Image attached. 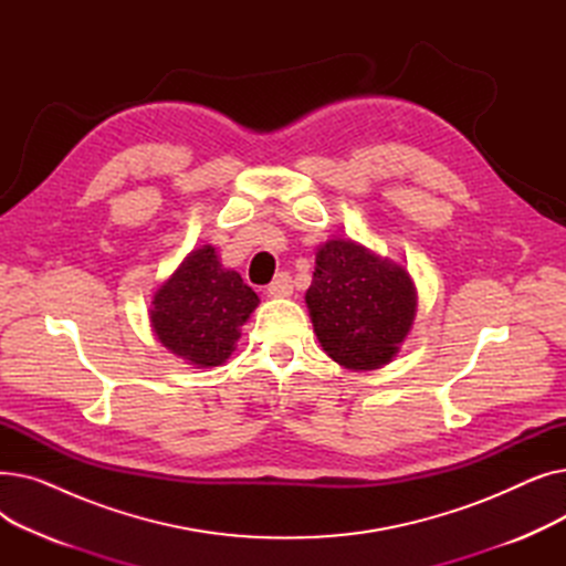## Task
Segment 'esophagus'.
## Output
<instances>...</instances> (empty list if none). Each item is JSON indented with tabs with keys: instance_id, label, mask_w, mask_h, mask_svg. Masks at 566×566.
Masks as SVG:
<instances>
[{
	"instance_id": "34e87169",
	"label": "esophagus",
	"mask_w": 566,
	"mask_h": 566,
	"mask_svg": "<svg viewBox=\"0 0 566 566\" xmlns=\"http://www.w3.org/2000/svg\"><path fill=\"white\" fill-rule=\"evenodd\" d=\"M293 293V280L289 273H280L271 284H268V295L271 298H289Z\"/></svg>"
}]
</instances>
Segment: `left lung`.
<instances>
[{"mask_svg": "<svg viewBox=\"0 0 566 566\" xmlns=\"http://www.w3.org/2000/svg\"><path fill=\"white\" fill-rule=\"evenodd\" d=\"M305 301L323 350L353 371L378 369L395 358L418 305L401 265L353 241H331L316 252Z\"/></svg>", "mask_w": 566, "mask_h": 566, "instance_id": "8db88e82", "label": "left lung"}]
</instances>
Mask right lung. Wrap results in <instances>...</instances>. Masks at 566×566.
<instances>
[{"instance_id": "right-lung-1", "label": "right lung", "mask_w": 566, "mask_h": 566, "mask_svg": "<svg viewBox=\"0 0 566 566\" xmlns=\"http://www.w3.org/2000/svg\"><path fill=\"white\" fill-rule=\"evenodd\" d=\"M151 305L154 331L171 353L197 367H218L231 355L259 295L235 271H224L216 248L203 245L178 265Z\"/></svg>"}]
</instances>
